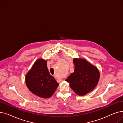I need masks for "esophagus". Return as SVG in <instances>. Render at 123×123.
I'll return each mask as SVG.
<instances>
[{
	"label": "esophagus",
	"instance_id": "obj_1",
	"mask_svg": "<svg viewBox=\"0 0 123 123\" xmlns=\"http://www.w3.org/2000/svg\"><path fill=\"white\" fill-rule=\"evenodd\" d=\"M55 77V78H56V79H58V80H59L60 81H61V82L63 81V80H62V79H58V78H57V77H56V76H55V77Z\"/></svg>",
	"mask_w": 123,
	"mask_h": 123
}]
</instances>
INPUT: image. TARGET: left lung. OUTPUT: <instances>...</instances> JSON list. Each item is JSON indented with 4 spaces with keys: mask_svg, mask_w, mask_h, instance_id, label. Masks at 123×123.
<instances>
[{
    "mask_svg": "<svg viewBox=\"0 0 123 123\" xmlns=\"http://www.w3.org/2000/svg\"><path fill=\"white\" fill-rule=\"evenodd\" d=\"M74 72L66 79L74 92L79 96L92 91L100 79L98 68L83 58H73Z\"/></svg>",
    "mask_w": 123,
    "mask_h": 123,
    "instance_id": "left-lung-1",
    "label": "left lung"
}]
</instances>
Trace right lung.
<instances>
[{"mask_svg":"<svg viewBox=\"0 0 123 123\" xmlns=\"http://www.w3.org/2000/svg\"><path fill=\"white\" fill-rule=\"evenodd\" d=\"M47 61L42 58L38 59L25 75L27 87L33 94L40 98H50L59 86L47 68Z\"/></svg>","mask_w":123,"mask_h":123,"instance_id":"add662e5","label":"right lung"}]
</instances>
